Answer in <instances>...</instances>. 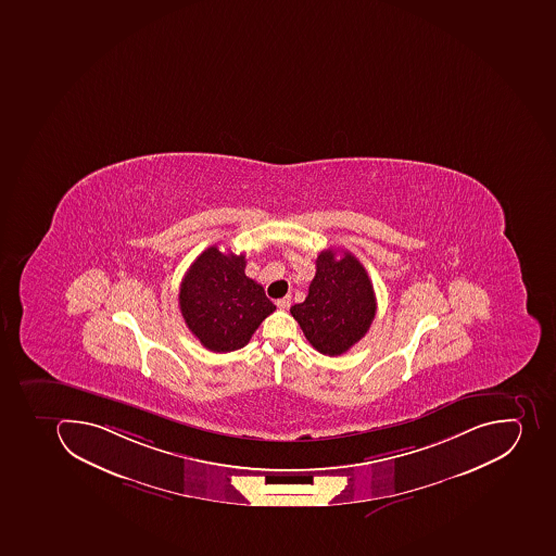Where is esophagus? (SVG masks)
Here are the masks:
<instances>
[{"mask_svg":"<svg viewBox=\"0 0 556 556\" xmlns=\"http://www.w3.org/2000/svg\"><path fill=\"white\" fill-rule=\"evenodd\" d=\"M290 303H292L290 295H285V298L278 299V301H276V306L280 307V309H289Z\"/></svg>","mask_w":556,"mask_h":556,"instance_id":"esophagus-1","label":"esophagus"}]
</instances>
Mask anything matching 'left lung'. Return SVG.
Instances as JSON below:
<instances>
[{"label":"left lung","instance_id":"left-lung-1","mask_svg":"<svg viewBox=\"0 0 556 556\" xmlns=\"http://www.w3.org/2000/svg\"><path fill=\"white\" fill-rule=\"evenodd\" d=\"M324 250L304 303L290 313L316 352L338 357L358 343L375 320L376 298L366 267L350 252Z\"/></svg>","mask_w":556,"mask_h":556}]
</instances>
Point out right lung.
<instances>
[{"label": "right lung", "instance_id": "obj_1", "mask_svg": "<svg viewBox=\"0 0 556 556\" xmlns=\"http://www.w3.org/2000/svg\"><path fill=\"white\" fill-rule=\"evenodd\" d=\"M244 253H224L213 244L181 280V316L210 352H235L249 344L262 320L276 309L262 285L244 275Z\"/></svg>", "mask_w": 556, "mask_h": 556}]
</instances>
